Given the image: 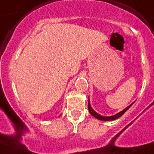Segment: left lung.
Instances as JSON below:
<instances>
[{
  "label": "left lung",
  "instance_id": "obj_1",
  "mask_svg": "<svg viewBox=\"0 0 154 154\" xmlns=\"http://www.w3.org/2000/svg\"><path fill=\"white\" fill-rule=\"evenodd\" d=\"M133 104H134V102H133L132 104H130L129 106H128V107L126 108H125L124 110L121 111L120 112H118V113H117V114L114 115V116H101V115L98 114L97 112H96L95 111H94V109H92V107H91V104H90V101H89V99H88V107L89 112L91 113V115H92L94 117L97 118V119L101 120V121H113V120H116V119H117V118L121 117V116H122L123 115H124V113L126 112V111H127L130 107H131V106Z\"/></svg>",
  "mask_w": 154,
  "mask_h": 154
}]
</instances>
